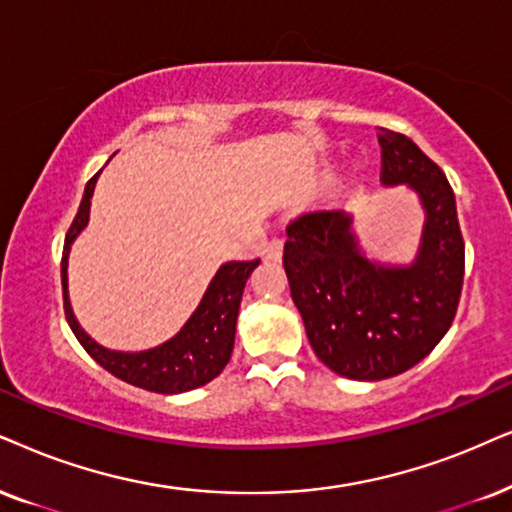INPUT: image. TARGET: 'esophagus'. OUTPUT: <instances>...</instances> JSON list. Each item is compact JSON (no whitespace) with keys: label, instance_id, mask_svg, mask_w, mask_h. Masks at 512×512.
<instances>
[{"label":"esophagus","instance_id":"34e87169","mask_svg":"<svg viewBox=\"0 0 512 512\" xmlns=\"http://www.w3.org/2000/svg\"><path fill=\"white\" fill-rule=\"evenodd\" d=\"M264 252H267L269 260H274V262L281 260V255H283V241H281V238H271V241L267 243V250H264Z\"/></svg>","mask_w":512,"mask_h":512}]
</instances>
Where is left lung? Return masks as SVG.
<instances>
[{
	"label": "left lung",
	"instance_id": "8db88e82",
	"mask_svg": "<svg viewBox=\"0 0 512 512\" xmlns=\"http://www.w3.org/2000/svg\"><path fill=\"white\" fill-rule=\"evenodd\" d=\"M383 184L416 193L425 212L416 257L378 262L354 215L307 212L288 226L283 267L314 354L342 378L385 380L435 349L456 316L465 245L444 172L404 134L380 129Z\"/></svg>",
	"mask_w": 512,
	"mask_h": 512
}]
</instances>
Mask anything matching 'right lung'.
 <instances>
[{"mask_svg":"<svg viewBox=\"0 0 512 512\" xmlns=\"http://www.w3.org/2000/svg\"><path fill=\"white\" fill-rule=\"evenodd\" d=\"M99 174H94L84 186L80 210H77L73 224H70L66 245H63V304H66V319L73 328L75 338L80 340V345L87 349V354L96 364L113 373L115 378L141 387V390L179 394L208 385L210 380H215L224 371V366L231 359V352H234L236 319L243 288L260 260L222 264L217 274L212 276L208 288H205L198 307L193 309V314L170 340L160 342L151 349H141V352H120V349L99 345L92 335L84 333L80 321L75 319L68 295L70 248L89 224V210H92V196Z\"/></svg>","mask_w":512,"mask_h":512,"instance_id":"add662e5","label":"right lung"}]
</instances>
